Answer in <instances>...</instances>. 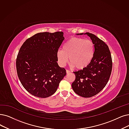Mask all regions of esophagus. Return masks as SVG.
<instances>
[{
	"mask_svg": "<svg viewBox=\"0 0 129 129\" xmlns=\"http://www.w3.org/2000/svg\"><path fill=\"white\" fill-rule=\"evenodd\" d=\"M70 73V71H69L68 70H66V73H67V74H69Z\"/></svg>",
	"mask_w": 129,
	"mask_h": 129,
	"instance_id": "obj_1",
	"label": "esophagus"
}]
</instances>
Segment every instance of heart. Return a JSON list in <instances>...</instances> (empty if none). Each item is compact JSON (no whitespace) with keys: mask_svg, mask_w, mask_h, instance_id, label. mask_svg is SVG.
<instances>
[{"mask_svg":"<svg viewBox=\"0 0 129 129\" xmlns=\"http://www.w3.org/2000/svg\"><path fill=\"white\" fill-rule=\"evenodd\" d=\"M94 51V45L91 41L73 37L63 45L62 50L57 51L56 57L61 66H65L69 58L71 67L83 70L91 63Z\"/></svg>","mask_w":129,"mask_h":129,"instance_id":"heart-1","label":"heart"}]
</instances>
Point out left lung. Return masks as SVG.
I'll return each mask as SVG.
<instances>
[{"instance_id":"1","label":"left lung","mask_w":129,"mask_h":129,"mask_svg":"<svg viewBox=\"0 0 129 129\" xmlns=\"http://www.w3.org/2000/svg\"><path fill=\"white\" fill-rule=\"evenodd\" d=\"M86 34L94 45V55L90 64L83 70L74 72L76 76L71 86L77 94L83 97H91L97 94L106 85L111 76L112 61L107 44L94 34Z\"/></svg>"}]
</instances>
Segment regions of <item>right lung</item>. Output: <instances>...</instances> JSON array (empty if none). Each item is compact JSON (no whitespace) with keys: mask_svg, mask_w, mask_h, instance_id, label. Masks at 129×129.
I'll use <instances>...</instances> for the list:
<instances>
[{"mask_svg":"<svg viewBox=\"0 0 129 129\" xmlns=\"http://www.w3.org/2000/svg\"><path fill=\"white\" fill-rule=\"evenodd\" d=\"M64 38L62 32H43L27 39L16 59L17 75L30 94L40 98L53 95L66 75L59 66L56 52Z\"/></svg>","mask_w":129,"mask_h":129,"instance_id":"add662e5","label":"right lung"}]
</instances>
